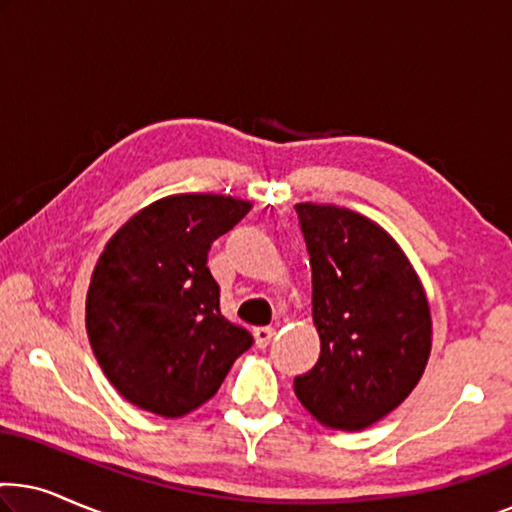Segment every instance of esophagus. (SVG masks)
<instances>
[{"label": "esophagus", "instance_id": "34e87169", "mask_svg": "<svg viewBox=\"0 0 512 512\" xmlns=\"http://www.w3.org/2000/svg\"><path fill=\"white\" fill-rule=\"evenodd\" d=\"M272 338H275V328L270 326H261V328H254V340H256V347H268Z\"/></svg>", "mask_w": 512, "mask_h": 512}]
</instances>
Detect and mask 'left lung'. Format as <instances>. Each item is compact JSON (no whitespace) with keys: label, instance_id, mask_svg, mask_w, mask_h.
<instances>
[{"label":"left lung","instance_id":"obj_1","mask_svg":"<svg viewBox=\"0 0 512 512\" xmlns=\"http://www.w3.org/2000/svg\"><path fill=\"white\" fill-rule=\"evenodd\" d=\"M296 212L312 265L321 354L293 389L319 424L363 431L422 380L433 335L429 298L380 223L317 202H298Z\"/></svg>","mask_w":512,"mask_h":512}]
</instances>
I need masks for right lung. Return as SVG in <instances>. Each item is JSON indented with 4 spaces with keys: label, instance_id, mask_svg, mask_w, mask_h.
Segmentation results:
<instances>
[{
    "label": "right lung",
    "instance_id": "add662e5",
    "mask_svg": "<svg viewBox=\"0 0 512 512\" xmlns=\"http://www.w3.org/2000/svg\"><path fill=\"white\" fill-rule=\"evenodd\" d=\"M249 200L177 193L130 216L97 258L86 296L95 359L125 401L153 415L184 417L226 380L251 335L219 307L207 268L216 237Z\"/></svg>",
    "mask_w": 512,
    "mask_h": 512
}]
</instances>
